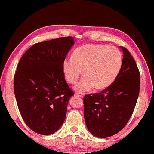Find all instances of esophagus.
<instances>
[{
	"label": "esophagus",
	"mask_w": 154,
	"mask_h": 154,
	"mask_svg": "<svg viewBox=\"0 0 154 154\" xmlns=\"http://www.w3.org/2000/svg\"><path fill=\"white\" fill-rule=\"evenodd\" d=\"M77 95H78L79 97H81V98H83L84 97V94L83 93H76Z\"/></svg>",
	"instance_id": "34e87169"
}]
</instances>
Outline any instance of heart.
Segmentation results:
<instances>
[{
  "label": "heart",
  "mask_w": 154,
  "mask_h": 154,
  "mask_svg": "<svg viewBox=\"0 0 154 154\" xmlns=\"http://www.w3.org/2000/svg\"><path fill=\"white\" fill-rule=\"evenodd\" d=\"M122 55L115 47L100 44H87L75 49L72 57L65 59L62 69L67 82L74 85L83 71L85 77L75 87L85 92L95 87L103 90L112 85L122 68Z\"/></svg>",
  "instance_id": "heart-1"
}]
</instances>
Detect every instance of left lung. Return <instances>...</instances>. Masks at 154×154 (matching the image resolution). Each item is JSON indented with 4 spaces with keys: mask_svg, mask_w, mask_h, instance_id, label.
I'll return each instance as SVG.
<instances>
[{
    "mask_svg": "<svg viewBox=\"0 0 154 154\" xmlns=\"http://www.w3.org/2000/svg\"><path fill=\"white\" fill-rule=\"evenodd\" d=\"M123 51L122 68L114 82L99 93L84 97V117L89 131L97 138L116 134L126 126L139 95L140 75L129 51Z\"/></svg>",
    "mask_w": 154,
    "mask_h": 154,
    "instance_id": "1",
    "label": "left lung"
}]
</instances>
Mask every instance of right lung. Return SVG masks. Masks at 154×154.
<instances>
[{"mask_svg": "<svg viewBox=\"0 0 154 154\" xmlns=\"http://www.w3.org/2000/svg\"><path fill=\"white\" fill-rule=\"evenodd\" d=\"M75 42L59 38L32 45L20 60L14 77V91L23 120L34 132L50 135L65 119L73 92L62 63Z\"/></svg>", "mask_w": 154, "mask_h": 154, "instance_id": "add662e5", "label": "right lung"}]
</instances>
